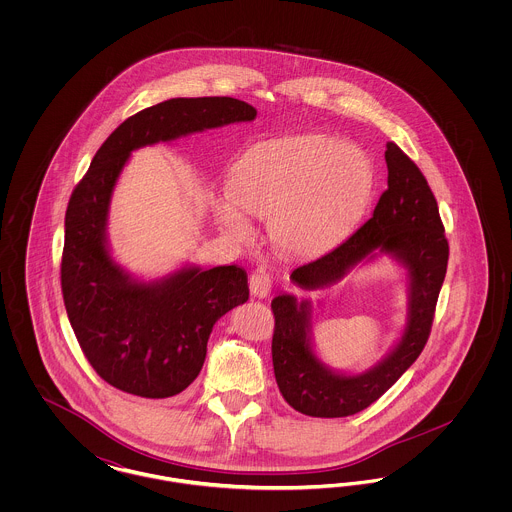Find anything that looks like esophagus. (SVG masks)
<instances>
[{
  "label": "esophagus",
  "mask_w": 512,
  "mask_h": 512,
  "mask_svg": "<svg viewBox=\"0 0 512 512\" xmlns=\"http://www.w3.org/2000/svg\"><path fill=\"white\" fill-rule=\"evenodd\" d=\"M249 290H251V295H255V297H267L270 290H272V282H270V276L265 270H255L249 276Z\"/></svg>",
  "instance_id": "34e87169"
}]
</instances>
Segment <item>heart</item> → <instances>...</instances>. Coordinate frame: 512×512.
Listing matches in <instances>:
<instances>
[{"mask_svg": "<svg viewBox=\"0 0 512 512\" xmlns=\"http://www.w3.org/2000/svg\"><path fill=\"white\" fill-rule=\"evenodd\" d=\"M372 188L365 153L324 136H295L251 147L236 167L232 195L217 205L236 238L251 224L239 209L272 220V238L284 249L309 253L332 242L361 217Z\"/></svg>", "mask_w": 512, "mask_h": 512, "instance_id": "b5f03b06", "label": "heart"}]
</instances>
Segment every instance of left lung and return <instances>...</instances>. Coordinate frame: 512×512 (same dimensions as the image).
<instances>
[{
    "label": "left lung",
    "mask_w": 512,
    "mask_h": 512,
    "mask_svg": "<svg viewBox=\"0 0 512 512\" xmlns=\"http://www.w3.org/2000/svg\"><path fill=\"white\" fill-rule=\"evenodd\" d=\"M386 147L388 190L380 195L372 217L332 251L293 268L290 280L307 292L324 290L338 284L361 261L380 253L390 255L407 270V324L378 365L361 374H343L324 365L313 349L311 301H297L290 293L276 295L270 303L276 384L293 409L307 416L361 413L413 365L432 330L449 259L445 228L424 174L397 144L388 142Z\"/></svg>",
    "instance_id": "obj_1"
}]
</instances>
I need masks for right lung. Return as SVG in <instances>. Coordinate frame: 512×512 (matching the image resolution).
<instances>
[{
	"label": "right lung",
	"mask_w": 512,
	"mask_h": 512,
	"mask_svg": "<svg viewBox=\"0 0 512 512\" xmlns=\"http://www.w3.org/2000/svg\"><path fill=\"white\" fill-rule=\"evenodd\" d=\"M255 117V107L234 98L157 103L122 122L76 184L65 215L61 290L86 359L113 388L147 399L186 390L205 363L215 322L249 297L247 274L236 265H192L142 282L113 261L107 217L130 153Z\"/></svg>",
	"instance_id": "1"
}]
</instances>
